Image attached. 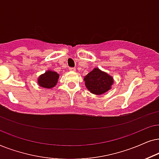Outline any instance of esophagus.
Listing matches in <instances>:
<instances>
[{
  "label": "esophagus",
  "instance_id": "1",
  "mask_svg": "<svg viewBox=\"0 0 159 159\" xmlns=\"http://www.w3.org/2000/svg\"><path fill=\"white\" fill-rule=\"evenodd\" d=\"M69 70L70 71H75V67H69Z\"/></svg>",
  "mask_w": 159,
  "mask_h": 159
}]
</instances>
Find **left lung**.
<instances>
[{
	"instance_id": "left-lung-1",
	"label": "left lung",
	"mask_w": 159,
	"mask_h": 159,
	"mask_svg": "<svg viewBox=\"0 0 159 159\" xmlns=\"http://www.w3.org/2000/svg\"><path fill=\"white\" fill-rule=\"evenodd\" d=\"M84 81L86 88L94 94H102L107 92L113 84V78L98 68H94L89 73L84 77Z\"/></svg>"
}]
</instances>
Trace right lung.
<instances>
[{"instance_id": "obj_1", "label": "right lung", "mask_w": 159, "mask_h": 159, "mask_svg": "<svg viewBox=\"0 0 159 159\" xmlns=\"http://www.w3.org/2000/svg\"><path fill=\"white\" fill-rule=\"evenodd\" d=\"M59 74L56 72L48 70L39 78V86L43 88L51 89L57 85L59 78Z\"/></svg>"}]
</instances>
